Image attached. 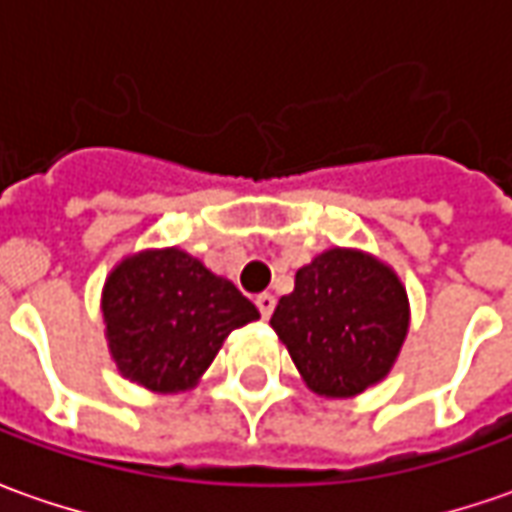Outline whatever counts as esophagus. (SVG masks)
Wrapping results in <instances>:
<instances>
[{"label":"esophagus","instance_id":"34e87169","mask_svg":"<svg viewBox=\"0 0 512 512\" xmlns=\"http://www.w3.org/2000/svg\"><path fill=\"white\" fill-rule=\"evenodd\" d=\"M256 307H259L262 319H270V316H273V310H276V296H270V293H259V296H256Z\"/></svg>","mask_w":512,"mask_h":512}]
</instances>
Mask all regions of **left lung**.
<instances>
[{
	"instance_id": "8db88e82",
	"label": "left lung",
	"mask_w": 512,
	"mask_h": 512,
	"mask_svg": "<svg viewBox=\"0 0 512 512\" xmlns=\"http://www.w3.org/2000/svg\"><path fill=\"white\" fill-rule=\"evenodd\" d=\"M407 293L373 256L333 247L296 273L270 325L319 396H356L382 382L407 336Z\"/></svg>"
}]
</instances>
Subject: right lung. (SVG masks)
Instances as JSON below:
<instances>
[{"mask_svg":"<svg viewBox=\"0 0 512 512\" xmlns=\"http://www.w3.org/2000/svg\"><path fill=\"white\" fill-rule=\"evenodd\" d=\"M102 313L122 376L156 393L196 382L230 330L259 319L236 285L185 250H145L105 282Z\"/></svg>","mask_w":512,"mask_h":512,"instance_id":"right-lung-1","label":"right lung"}]
</instances>
